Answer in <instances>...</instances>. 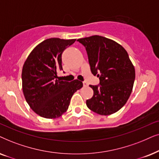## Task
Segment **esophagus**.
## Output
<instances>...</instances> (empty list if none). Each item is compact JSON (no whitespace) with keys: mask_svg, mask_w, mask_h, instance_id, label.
<instances>
[{"mask_svg":"<svg viewBox=\"0 0 159 159\" xmlns=\"http://www.w3.org/2000/svg\"><path fill=\"white\" fill-rule=\"evenodd\" d=\"M83 85H84V86H87L88 84L86 81H83Z\"/></svg>","mask_w":159,"mask_h":159,"instance_id":"1","label":"esophagus"}]
</instances>
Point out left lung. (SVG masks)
I'll use <instances>...</instances> for the list:
<instances>
[{
  "label": "left lung",
  "mask_w": 159,
  "mask_h": 159,
  "mask_svg": "<svg viewBox=\"0 0 159 159\" xmlns=\"http://www.w3.org/2000/svg\"><path fill=\"white\" fill-rule=\"evenodd\" d=\"M77 41L85 47L91 71L99 79L98 85H89L94 95L86 105L99 115L116 113L126 104L134 85L135 70L127 52L116 41L99 35Z\"/></svg>",
  "instance_id": "8db88e82"
}]
</instances>
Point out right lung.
Here are the masks:
<instances>
[{
    "instance_id": "1",
    "label": "right lung",
    "mask_w": 159,
    "mask_h": 159,
    "mask_svg": "<svg viewBox=\"0 0 159 159\" xmlns=\"http://www.w3.org/2000/svg\"><path fill=\"white\" fill-rule=\"evenodd\" d=\"M75 39H46L32 51L23 65V94L31 109L41 117L56 118L68 109L71 97L83 86L78 80L57 79L62 54Z\"/></svg>"
}]
</instances>
